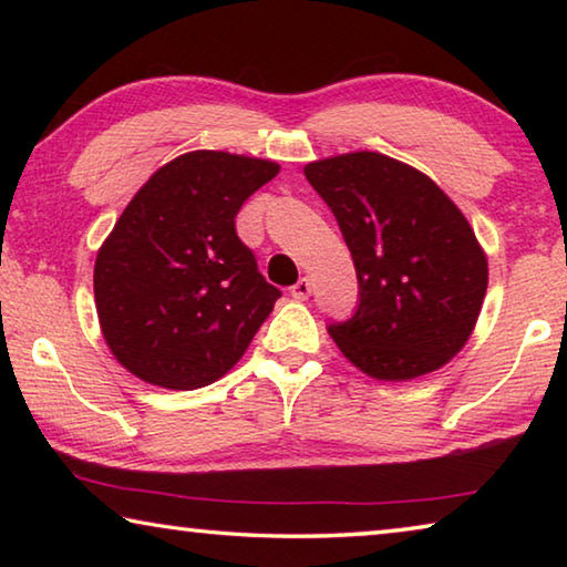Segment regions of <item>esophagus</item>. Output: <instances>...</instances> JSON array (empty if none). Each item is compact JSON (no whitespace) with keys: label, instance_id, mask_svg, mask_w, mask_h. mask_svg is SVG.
<instances>
[{"label":"esophagus","instance_id":"esophagus-1","mask_svg":"<svg viewBox=\"0 0 567 567\" xmlns=\"http://www.w3.org/2000/svg\"><path fill=\"white\" fill-rule=\"evenodd\" d=\"M310 292H312V282L307 280V277H300V280H297L292 287H290V295L295 297V300H307V297H310Z\"/></svg>","mask_w":567,"mask_h":567}]
</instances>
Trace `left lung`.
<instances>
[{
    "label": "left lung",
    "mask_w": 567,
    "mask_h": 567,
    "mask_svg": "<svg viewBox=\"0 0 567 567\" xmlns=\"http://www.w3.org/2000/svg\"><path fill=\"white\" fill-rule=\"evenodd\" d=\"M305 177L338 219L360 300L330 334L375 380L427 375L463 350L487 290L473 227L433 179L380 152L310 162Z\"/></svg>",
    "instance_id": "8db88e82"
}]
</instances>
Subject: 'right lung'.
Segmentation results:
<instances>
[{"label": "right lung", "instance_id": "1", "mask_svg": "<svg viewBox=\"0 0 567 567\" xmlns=\"http://www.w3.org/2000/svg\"><path fill=\"white\" fill-rule=\"evenodd\" d=\"M280 165L197 150L152 175L94 262L100 328L150 385L205 388L233 370L282 292L237 237L235 217Z\"/></svg>", "mask_w": 567, "mask_h": 567}]
</instances>
